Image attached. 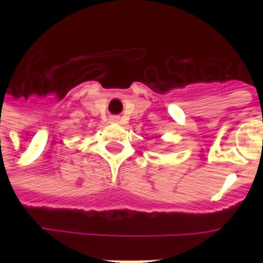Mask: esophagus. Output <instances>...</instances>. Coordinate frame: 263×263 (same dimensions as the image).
Here are the masks:
<instances>
[{
    "mask_svg": "<svg viewBox=\"0 0 263 263\" xmlns=\"http://www.w3.org/2000/svg\"><path fill=\"white\" fill-rule=\"evenodd\" d=\"M109 120H111V123H120V117H118V116L111 117Z\"/></svg>",
    "mask_w": 263,
    "mask_h": 263,
    "instance_id": "esophagus-1",
    "label": "esophagus"
}]
</instances>
